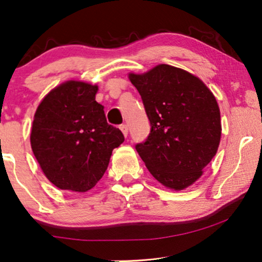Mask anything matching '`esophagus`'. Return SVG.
Returning a JSON list of instances; mask_svg holds the SVG:
<instances>
[{"instance_id":"34e87169","label":"esophagus","mask_w":262,"mask_h":262,"mask_svg":"<svg viewBox=\"0 0 262 262\" xmlns=\"http://www.w3.org/2000/svg\"><path fill=\"white\" fill-rule=\"evenodd\" d=\"M119 128H120V131L123 132V135L125 136V137H127V134H128V127H127V125H125V124L120 125Z\"/></svg>"}]
</instances>
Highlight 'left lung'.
Returning <instances> with one entry per match:
<instances>
[{
	"label": "left lung",
	"mask_w": 262,
	"mask_h": 262,
	"mask_svg": "<svg viewBox=\"0 0 262 262\" xmlns=\"http://www.w3.org/2000/svg\"><path fill=\"white\" fill-rule=\"evenodd\" d=\"M128 78L142 96L151 125L149 137L136 150L164 187H189L220 146L221 112L213 93L195 75L168 64L130 73Z\"/></svg>",
	"instance_id": "1"
}]
</instances>
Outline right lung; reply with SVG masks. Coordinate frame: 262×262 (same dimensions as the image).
<instances>
[{
    "instance_id": "add662e5",
    "label": "right lung",
    "mask_w": 262,
    "mask_h": 262,
    "mask_svg": "<svg viewBox=\"0 0 262 262\" xmlns=\"http://www.w3.org/2000/svg\"><path fill=\"white\" fill-rule=\"evenodd\" d=\"M96 92V84L66 81L44 96L34 113L32 151L48 180L60 189H92L113 149L124 142L119 128L107 124Z\"/></svg>"
}]
</instances>
